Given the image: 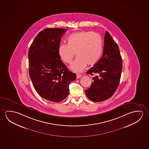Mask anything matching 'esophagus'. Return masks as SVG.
Instances as JSON below:
<instances>
[{
  "label": "esophagus",
  "mask_w": 149,
  "mask_h": 149,
  "mask_svg": "<svg viewBox=\"0 0 149 149\" xmlns=\"http://www.w3.org/2000/svg\"><path fill=\"white\" fill-rule=\"evenodd\" d=\"M82 76L81 74H77V79H79Z\"/></svg>",
  "instance_id": "1"
}]
</instances>
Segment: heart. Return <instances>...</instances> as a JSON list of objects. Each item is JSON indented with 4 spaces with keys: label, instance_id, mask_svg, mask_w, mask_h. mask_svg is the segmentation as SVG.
I'll use <instances>...</instances> for the list:
<instances>
[{
    "label": "heart",
    "instance_id": "heart-1",
    "mask_svg": "<svg viewBox=\"0 0 149 149\" xmlns=\"http://www.w3.org/2000/svg\"><path fill=\"white\" fill-rule=\"evenodd\" d=\"M68 45L58 47V54L62 61L71 64L75 54L77 58L70 68L76 72H81L86 65L93 66L100 58L102 51V42L99 35L90 31L73 33L68 38Z\"/></svg>",
    "mask_w": 149,
    "mask_h": 149
}]
</instances>
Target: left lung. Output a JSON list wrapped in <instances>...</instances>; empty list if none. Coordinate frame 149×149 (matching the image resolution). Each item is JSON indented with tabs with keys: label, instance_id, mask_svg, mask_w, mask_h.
I'll list each match as a JSON object with an SVG mask.
<instances>
[{
	"label": "left lung",
	"instance_id": "1",
	"mask_svg": "<svg viewBox=\"0 0 149 149\" xmlns=\"http://www.w3.org/2000/svg\"><path fill=\"white\" fill-rule=\"evenodd\" d=\"M122 70V60L117 43L107 31L102 58L86 72L93 75V82L85 92L93 102H103L113 95L118 87Z\"/></svg>",
	"mask_w": 149,
	"mask_h": 149
}]
</instances>
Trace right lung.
<instances>
[{
    "label": "right lung",
    "instance_id": "right-lung-1",
    "mask_svg": "<svg viewBox=\"0 0 149 149\" xmlns=\"http://www.w3.org/2000/svg\"><path fill=\"white\" fill-rule=\"evenodd\" d=\"M66 30L54 28L41 31L31 43L29 52V73L40 97L58 102L69 94L70 83L76 74L69 71L61 61L58 47Z\"/></svg>",
    "mask_w": 149,
    "mask_h": 149
}]
</instances>
